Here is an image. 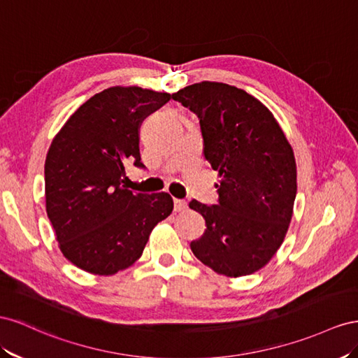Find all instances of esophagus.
<instances>
[{
	"mask_svg": "<svg viewBox=\"0 0 358 358\" xmlns=\"http://www.w3.org/2000/svg\"><path fill=\"white\" fill-rule=\"evenodd\" d=\"M173 210L177 213H182L187 210V202L186 201H181V199H173Z\"/></svg>",
	"mask_w": 358,
	"mask_h": 358,
	"instance_id": "1",
	"label": "esophagus"
}]
</instances>
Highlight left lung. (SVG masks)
Masks as SVG:
<instances>
[{
  "instance_id": "1",
  "label": "left lung",
  "mask_w": 358,
  "mask_h": 358,
  "mask_svg": "<svg viewBox=\"0 0 358 358\" xmlns=\"http://www.w3.org/2000/svg\"><path fill=\"white\" fill-rule=\"evenodd\" d=\"M172 99L198 115L203 156L220 178L219 206L189 203L207 224L190 249L228 278L258 271L280 248L292 217L297 195L292 147L268 108L244 90L203 80Z\"/></svg>"
}]
</instances>
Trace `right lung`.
I'll list each match as a JSON object with an SVG mask.
<instances>
[{"label":"right lung","instance_id":"1","mask_svg":"<svg viewBox=\"0 0 358 358\" xmlns=\"http://www.w3.org/2000/svg\"><path fill=\"white\" fill-rule=\"evenodd\" d=\"M171 94L110 87L88 99L54 138L45 162L46 213L64 257L110 275L141 258L152 228L172 213L168 193L124 187L126 163L144 168L139 127Z\"/></svg>","mask_w":358,"mask_h":358}]
</instances>
